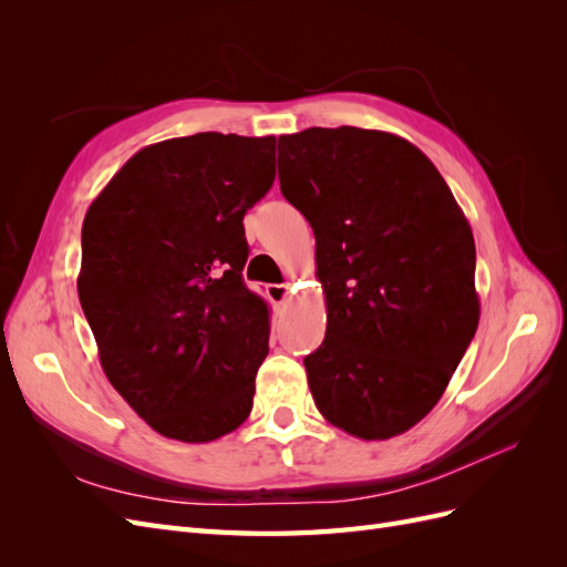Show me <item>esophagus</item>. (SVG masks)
<instances>
[{"mask_svg": "<svg viewBox=\"0 0 567 567\" xmlns=\"http://www.w3.org/2000/svg\"><path fill=\"white\" fill-rule=\"evenodd\" d=\"M267 296L274 305H284L290 296V284H269L267 286Z\"/></svg>", "mask_w": 567, "mask_h": 567, "instance_id": "obj_1", "label": "esophagus"}]
</instances>
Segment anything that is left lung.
<instances>
[{"label":"left lung","mask_w":567,"mask_h":567,"mask_svg":"<svg viewBox=\"0 0 567 567\" xmlns=\"http://www.w3.org/2000/svg\"><path fill=\"white\" fill-rule=\"evenodd\" d=\"M279 182L317 238L315 404L359 440L402 435L440 402L477 329L468 219L425 153L379 130L279 136Z\"/></svg>","instance_id":"8db88e82"}]
</instances>
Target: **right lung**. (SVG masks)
<instances>
[{"label":"right lung","instance_id":"obj_1","mask_svg":"<svg viewBox=\"0 0 567 567\" xmlns=\"http://www.w3.org/2000/svg\"><path fill=\"white\" fill-rule=\"evenodd\" d=\"M277 136L200 132L142 148L84 215L78 296L111 385L153 431L213 442L250 409L269 307L244 284V215Z\"/></svg>","mask_w":567,"mask_h":567}]
</instances>
